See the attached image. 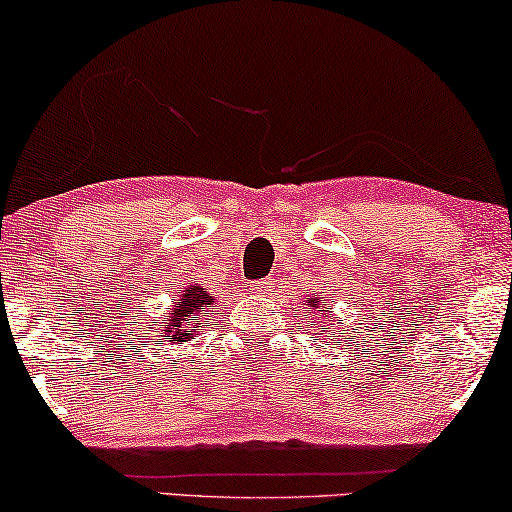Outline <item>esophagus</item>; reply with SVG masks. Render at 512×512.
I'll list each match as a JSON object with an SVG mask.
<instances>
[{"label": "esophagus", "mask_w": 512, "mask_h": 512, "mask_svg": "<svg viewBox=\"0 0 512 512\" xmlns=\"http://www.w3.org/2000/svg\"><path fill=\"white\" fill-rule=\"evenodd\" d=\"M251 291L258 293V296H263V293L270 291V282H268V279H261V282H254V284H251Z\"/></svg>", "instance_id": "esophagus-1"}]
</instances>
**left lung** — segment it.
Returning <instances> with one entry per match:
<instances>
[{
  "instance_id": "left-lung-1",
  "label": "left lung",
  "mask_w": 512,
  "mask_h": 512,
  "mask_svg": "<svg viewBox=\"0 0 512 512\" xmlns=\"http://www.w3.org/2000/svg\"><path fill=\"white\" fill-rule=\"evenodd\" d=\"M307 307H310L312 312L319 314V321H324V324H328V317H331V310H333L331 305H324V303H321L319 296H312L310 300H307ZM333 319H338V317H333ZM314 324H317V321H314ZM317 335H324V333L319 331ZM333 338H335V335H333Z\"/></svg>"
}]
</instances>
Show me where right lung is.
<instances>
[{
  "instance_id": "add662e5",
  "label": "right lung",
  "mask_w": 512,
  "mask_h": 512,
  "mask_svg": "<svg viewBox=\"0 0 512 512\" xmlns=\"http://www.w3.org/2000/svg\"><path fill=\"white\" fill-rule=\"evenodd\" d=\"M214 293H207L200 284L186 286L179 298L167 307L165 319L153 321V338L156 342H170V345H184V342L198 338L205 331V319L214 310Z\"/></svg>"
}]
</instances>
